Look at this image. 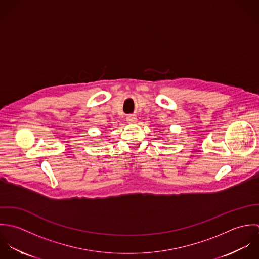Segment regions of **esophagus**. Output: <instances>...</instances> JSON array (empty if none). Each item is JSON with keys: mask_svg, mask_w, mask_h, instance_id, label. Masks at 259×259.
<instances>
[{"mask_svg": "<svg viewBox=\"0 0 259 259\" xmlns=\"http://www.w3.org/2000/svg\"><path fill=\"white\" fill-rule=\"evenodd\" d=\"M126 120H127V122H128L129 124H134V123L137 122V118H136L134 115H129V116L126 118Z\"/></svg>", "mask_w": 259, "mask_h": 259, "instance_id": "obj_1", "label": "esophagus"}]
</instances>
